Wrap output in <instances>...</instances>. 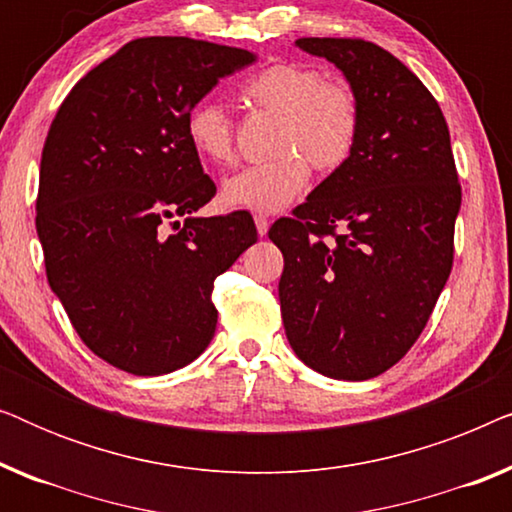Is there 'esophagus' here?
<instances>
[{"label": "esophagus", "mask_w": 512, "mask_h": 512, "mask_svg": "<svg viewBox=\"0 0 512 512\" xmlns=\"http://www.w3.org/2000/svg\"><path fill=\"white\" fill-rule=\"evenodd\" d=\"M256 230H258V235H268V228H270V221H268V216H263V214H258L256 216Z\"/></svg>", "instance_id": "esophagus-1"}]
</instances>
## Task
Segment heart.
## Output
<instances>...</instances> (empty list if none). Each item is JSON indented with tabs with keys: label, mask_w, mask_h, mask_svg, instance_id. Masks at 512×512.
I'll return each instance as SVG.
<instances>
[{
	"label": "heart",
	"mask_w": 512,
	"mask_h": 512,
	"mask_svg": "<svg viewBox=\"0 0 512 512\" xmlns=\"http://www.w3.org/2000/svg\"><path fill=\"white\" fill-rule=\"evenodd\" d=\"M251 107L277 116L272 153L279 158L244 167L226 179L221 202L258 214L282 212L298 200L310 181V162L317 172H333L352 156L361 128V107L347 83L326 81L310 65L279 62L242 88ZM191 149L207 165L233 160L235 121L219 102L195 104L186 118Z\"/></svg>",
	"instance_id": "obj_1"
}]
</instances>
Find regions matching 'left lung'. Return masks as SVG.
<instances>
[{
	"instance_id": "1",
	"label": "left lung",
	"mask_w": 512,
	"mask_h": 512,
	"mask_svg": "<svg viewBox=\"0 0 512 512\" xmlns=\"http://www.w3.org/2000/svg\"><path fill=\"white\" fill-rule=\"evenodd\" d=\"M296 46L340 69L361 128L347 163L268 233L284 254V331L305 366L361 382L424 331L452 270L461 186L443 111L401 60L361 39Z\"/></svg>"
}]
</instances>
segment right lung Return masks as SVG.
I'll return each instance as SVG.
<instances>
[{
    "instance_id": "add662e5",
    "label": "right lung",
    "mask_w": 512,
    "mask_h": 512,
    "mask_svg": "<svg viewBox=\"0 0 512 512\" xmlns=\"http://www.w3.org/2000/svg\"><path fill=\"white\" fill-rule=\"evenodd\" d=\"M254 60L188 37L135 39L76 83L48 130L37 198L48 284L90 352L125 373L198 359L216 331L214 279L256 242L249 212L195 216L216 186L186 137L195 104Z\"/></svg>"
}]
</instances>
